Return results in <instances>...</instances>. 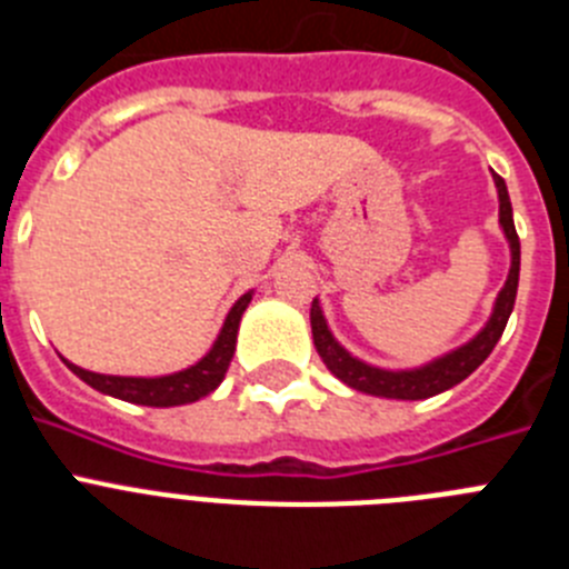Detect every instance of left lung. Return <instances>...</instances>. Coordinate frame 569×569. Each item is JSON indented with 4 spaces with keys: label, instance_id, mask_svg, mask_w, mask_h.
I'll list each match as a JSON object with an SVG mask.
<instances>
[{
    "label": "left lung",
    "instance_id": "obj_1",
    "mask_svg": "<svg viewBox=\"0 0 569 569\" xmlns=\"http://www.w3.org/2000/svg\"><path fill=\"white\" fill-rule=\"evenodd\" d=\"M492 182L499 190V224L505 230L507 241H510V273H507L505 288H501L499 299L492 305L490 321L479 333L472 336L467 345L456 347L450 353L439 356L430 365L413 367V370H381V367L367 365V361L356 359L333 339L330 333L325 313L319 308V299H313V308H310V328H313V345L319 350L321 361L328 365L330 373L339 381H345L347 387H353L359 393L367 396H381V399H401V401H419L430 399V396H439L450 387H456L459 381H465L467 376L492 353L496 341L501 339L507 328V319L512 313V305H516V290H519V264H521V244L519 233H516V224H512V204L510 193H507V184L499 173H492Z\"/></svg>",
    "mask_w": 569,
    "mask_h": 569
}]
</instances>
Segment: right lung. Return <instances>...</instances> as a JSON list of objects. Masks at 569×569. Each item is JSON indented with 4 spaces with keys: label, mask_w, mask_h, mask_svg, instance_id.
Listing matches in <instances>:
<instances>
[{
    "label": "right lung",
    "mask_w": 569,
    "mask_h": 569,
    "mask_svg": "<svg viewBox=\"0 0 569 569\" xmlns=\"http://www.w3.org/2000/svg\"><path fill=\"white\" fill-rule=\"evenodd\" d=\"M253 293H244L233 308H230L228 319H224L222 330L216 336L213 347L202 359L190 365L188 370H179V373L170 376H153V379H144V376H104V373H90L84 367L70 365L68 359H62L64 365L84 381L93 390L104 396H113V399L130 401V405H144V407H176V405H190V401H199L202 396L213 393L216 387L222 385L224 373H228L230 359H233L236 350V333H239L241 313L248 310Z\"/></svg>",
    "instance_id": "obj_1"
}]
</instances>
